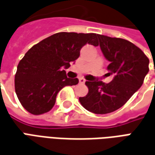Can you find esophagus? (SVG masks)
Returning <instances> with one entry per match:
<instances>
[{"label":"esophagus","mask_w":155,"mask_h":155,"mask_svg":"<svg viewBox=\"0 0 155 155\" xmlns=\"http://www.w3.org/2000/svg\"><path fill=\"white\" fill-rule=\"evenodd\" d=\"M79 82H80V84H84L85 80H84V78H80V79H79Z\"/></svg>","instance_id":"34e87169"}]
</instances>
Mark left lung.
Segmentation results:
<instances>
[{"instance_id":"1","label":"left lung","mask_w":155,"mask_h":155,"mask_svg":"<svg viewBox=\"0 0 155 155\" xmlns=\"http://www.w3.org/2000/svg\"><path fill=\"white\" fill-rule=\"evenodd\" d=\"M97 36L101 51L110 61L108 74H113L114 79L108 84L86 81L89 92L79 101L87 110L104 114L122 107L141 87L150 70V60L140 48L127 40L103 35Z\"/></svg>"}]
</instances>
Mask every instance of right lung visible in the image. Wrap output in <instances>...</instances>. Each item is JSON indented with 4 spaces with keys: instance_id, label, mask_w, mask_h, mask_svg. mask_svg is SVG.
<instances>
[{
    "instance_id": "add662e5",
    "label": "right lung",
    "mask_w": 155,
    "mask_h": 155,
    "mask_svg": "<svg viewBox=\"0 0 155 155\" xmlns=\"http://www.w3.org/2000/svg\"><path fill=\"white\" fill-rule=\"evenodd\" d=\"M86 44L97 46V35L59 32L25 53L17 65L15 91L29 113L39 115L50 111L62 88L79 83L77 78H67L62 69L70 67V63L77 60L81 49Z\"/></svg>"
}]
</instances>
